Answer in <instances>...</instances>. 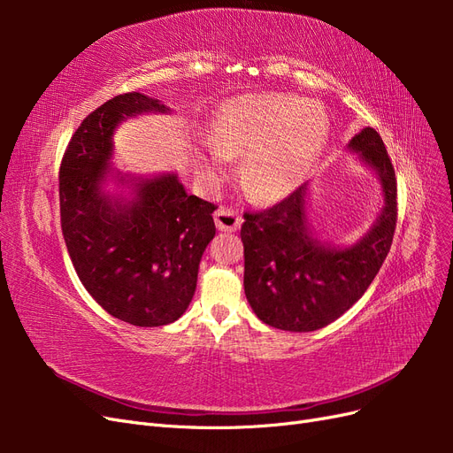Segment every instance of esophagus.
Instances as JSON below:
<instances>
[{
    "label": "esophagus",
    "mask_w": 453,
    "mask_h": 453,
    "mask_svg": "<svg viewBox=\"0 0 453 453\" xmlns=\"http://www.w3.org/2000/svg\"><path fill=\"white\" fill-rule=\"evenodd\" d=\"M215 225L219 230H225V232H236L242 225V217L234 211V210H228V208H219L215 211Z\"/></svg>",
    "instance_id": "esophagus-1"
}]
</instances>
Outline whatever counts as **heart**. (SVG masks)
Instances as JSON below:
<instances>
[{
  "mask_svg": "<svg viewBox=\"0 0 453 453\" xmlns=\"http://www.w3.org/2000/svg\"><path fill=\"white\" fill-rule=\"evenodd\" d=\"M328 140L321 104L291 94H245L225 102L208 125L210 149L196 157L208 185H217L228 158L240 157V181L257 202L283 200L304 183Z\"/></svg>",
  "mask_w": 453,
  "mask_h": 453,
  "instance_id": "1",
  "label": "heart"
}]
</instances>
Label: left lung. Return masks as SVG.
Masks as SVG:
<instances>
[{
	"instance_id": "1",
	"label": "left lung",
	"mask_w": 453,
	"mask_h": 453,
	"mask_svg": "<svg viewBox=\"0 0 453 453\" xmlns=\"http://www.w3.org/2000/svg\"><path fill=\"white\" fill-rule=\"evenodd\" d=\"M348 149L378 175L383 205L366 234L340 248L321 242L308 223V183L272 208L243 213V289L257 318L281 331L326 326L365 295L386 260L396 226V180L374 128L355 134Z\"/></svg>"
}]
</instances>
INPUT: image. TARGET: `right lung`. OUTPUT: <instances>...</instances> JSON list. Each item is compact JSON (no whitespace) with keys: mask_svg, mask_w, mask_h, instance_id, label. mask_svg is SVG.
Wrapping results in <instances>:
<instances>
[{"mask_svg":"<svg viewBox=\"0 0 453 453\" xmlns=\"http://www.w3.org/2000/svg\"><path fill=\"white\" fill-rule=\"evenodd\" d=\"M168 111L142 92L115 96L81 122L60 164L62 234L77 276L107 313L135 326L181 318L215 236L217 205L187 195L177 173L134 177L111 166L122 120ZM109 176L133 188L130 199L104 193Z\"/></svg>","mask_w":453,"mask_h":453,"instance_id":"add662e5","label":"right lung"}]
</instances>
